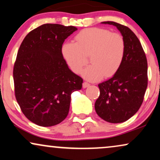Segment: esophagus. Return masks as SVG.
<instances>
[{"label": "esophagus", "mask_w": 160, "mask_h": 160, "mask_svg": "<svg viewBox=\"0 0 160 160\" xmlns=\"http://www.w3.org/2000/svg\"><path fill=\"white\" fill-rule=\"evenodd\" d=\"M88 86H90V84L88 83V82H84L83 83H82V87H83L84 88H87V87H88Z\"/></svg>", "instance_id": "1"}]
</instances>
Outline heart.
Segmentation results:
<instances>
[{
  "mask_svg": "<svg viewBox=\"0 0 160 160\" xmlns=\"http://www.w3.org/2000/svg\"><path fill=\"white\" fill-rule=\"evenodd\" d=\"M62 58L75 74L86 65L89 56L90 65L82 72L85 79L97 81L102 77L111 78L118 72L125 54L124 38L102 28H88L75 36V43L66 42L61 48Z\"/></svg>",
  "mask_w": 160,
  "mask_h": 160,
  "instance_id": "heart-1",
  "label": "heart"
}]
</instances>
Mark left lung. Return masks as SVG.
<instances>
[{
	"mask_svg": "<svg viewBox=\"0 0 160 160\" xmlns=\"http://www.w3.org/2000/svg\"><path fill=\"white\" fill-rule=\"evenodd\" d=\"M101 23L116 26L120 32L125 54L118 72L98 85L100 96L94 108L102 120L120 123L134 116L142 103L148 86L147 59L139 39L128 27L113 21Z\"/></svg>",
	"mask_w": 160,
	"mask_h": 160,
	"instance_id": "left-lung-1",
	"label": "left lung"
}]
</instances>
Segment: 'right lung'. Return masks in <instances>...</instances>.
Listing matches in <instances>:
<instances>
[{"instance_id": "right-lung-1", "label": "right lung", "mask_w": 160, "mask_h": 160, "mask_svg": "<svg viewBox=\"0 0 160 160\" xmlns=\"http://www.w3.org/2000/svg\"><path fill=\"white\" fill-rule=\"evenodd\" d=\"M74 26L46 23L26 36L13 69L15 98L28 120L43 127L58 125L69 112L71 95L82 79L69 69L61 48Z\"/></svg>"}]
</instances>
